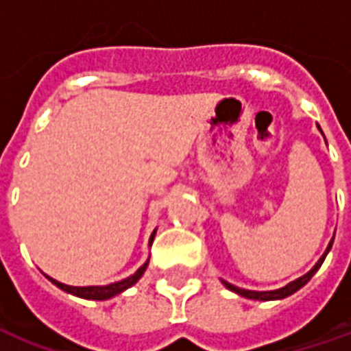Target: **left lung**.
Wrapping results in <instances>:
<instances>
[{
  "mask_svg": "<svg viewBox=\"0 0 351 351\" xmlns=\"http://www.w3.org/2000/svg\"><path fill=\"white\" fill-rule=\"evenodd\" d=\"M318 127V125H317ZM318 130L322 132V128L318 127ZM324 136V134H322ZM333 239H335V234H333ZM333 239L330 241V245H328V248H326V252L322 254V258L318 259L317 263H315V267H313L311 271L306 272L304 276L296 278L294 282L287 283L285 287H280V289H274V291H248V289H241V287H235V285H232V283L224 282V280H221L223 282V285L226 289H230L232 293L239 294V296H243V298H250V300H263V302H269V300H283V298H287V296H291V294H294L296 291H300L304 285H306L309 280H311L313 276H315V272L320 269V265L324 263L326 256H328V252L331 250V245H333Z\"/></svg>",
  "mask_w": 351,
  "mask_h": 351,
  "instance_id": "obj_1",
  "label": "left lung"
}]
</instances>
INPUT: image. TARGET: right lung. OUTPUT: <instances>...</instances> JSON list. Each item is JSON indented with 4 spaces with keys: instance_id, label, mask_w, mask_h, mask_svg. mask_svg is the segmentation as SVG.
<instances>
[{
    "instance_id": "obj_1",
    "label": "right lung",
    "mask_w": 351,
    "mask_h": 351,
    "mask_svg": "<svg viewBox=\"0 0 351 351\" xmlns=\"http://www.w3.org/2000/svg\"><path fill=\"white\" fill-rule=\"evenodd\" d=\"M154 235H156V230L152 232L151 237H149V247L152 245V241H154ZM147 267H149V258L143 265H141L138 271L130 274L125 280H119V282L108 283V285H86V287H73V285H66V283L58 282V280H53L51 276H47L51 283H55L58 289H62L66 293L73 294V296H79V298H84V300H108V298H114L117 294H121L123 291H127L128 287H132L134 283H138L141 276H143V272L147 271Z\"/></svg>"
}]
</instances>
